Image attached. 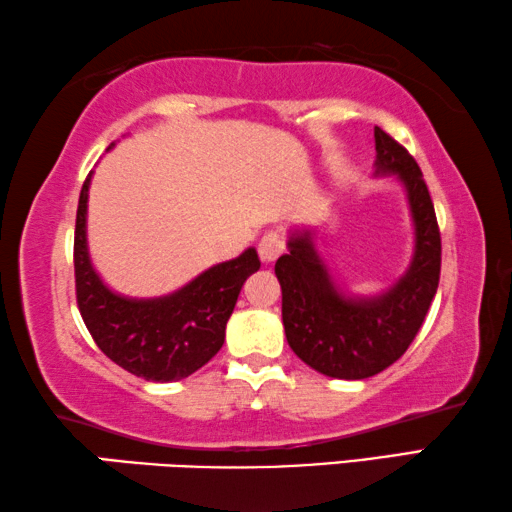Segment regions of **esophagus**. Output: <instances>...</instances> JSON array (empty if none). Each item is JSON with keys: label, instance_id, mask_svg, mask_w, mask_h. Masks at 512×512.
<instances>
[{"label": "esophagus", "instance_id": "34e87169", "mask_svg": "<svg viewBox=\"0 0 512 512\" xmlns=\"http://www.w3.org/2000/svg\"><path fill=\"white\" fill-rule=\"evenodd\" d=\"M259 257H262V262L271 264L278 259L282 253H285V241L278 232H266L262 239H259Z\"/></svg>", "mask_w": 512, "mask_h": 512}]
</instances>
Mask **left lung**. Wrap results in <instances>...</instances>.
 Wrapping results in <instances>:
<instances>
[{
	"instance_id": "8db88e82",
	"label": "left lung",
	"mask_w": 512,
	"mask_h": 512,
	"mask_svg": "<svg viewBox=\"0 0 512 512\" xmlns=\"http://www.w3.org/2000/svg\"><path fill=\"white\" fill-rule=\"evenodd\" d=\"M376 139V175H396L415 223V253L399 282L380 296H346L332 280L310 230L289 237V253L275 262L282 289L285 335L300 360L323 376H376L408 351L440 282L442 239L424 175L412 154L383 129Z\"/></svg>"
}]
</instances>
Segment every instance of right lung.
Returning <instances> with one entry per match:
<instances>
[{
	"label": "right lung",
	"mask_w": 512,
	"mask_h": 512,
	"mask_svg": "<svg viewBox=\"0 0 512 512\" xmlns=\"http://www.w3.org/2000/svg\"><path fill=\"white\" fill-rule=\"evenodd\" d=\"M91 175L81 186L75 225V287L81 319L100 351L134 376L152 383L191 376L221 351L227 319L243 282L259 269L257 250L248 248L237 259L212 266L168 296H120L104 285L88 255Z\"/></svg>",
	"instance_id": "1"
}]
</instances>
